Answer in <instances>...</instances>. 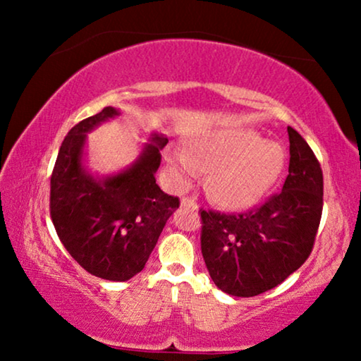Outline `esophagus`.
Masks as SVG:
<instances>
[{
  "mask_svg": "<svg viewBox=\"0 0 361 361\" xmlns=\"http://www.w3.org/2000/svg\"><path fill=\"white\" fill-rule=\"evenodd\" d=\"M180 205L184 207V209H190V210H195V209H197L195 200L192 199V197H182V199H180Z\"/></svg>",
  "mask_w": 361,
  "mask_h": 361,
  "instance_id": "obj_1",
  "label": "esophagus"
}]
</instances>
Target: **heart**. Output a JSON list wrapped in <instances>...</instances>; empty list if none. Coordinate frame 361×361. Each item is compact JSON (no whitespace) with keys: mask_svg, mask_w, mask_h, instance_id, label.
Listing matches in <instances>:
<instances>
[{"mask_svg":"<svg viewBox=\"0 0 361 361\" xmlns=\"http://www.w3.org/2000/svg\"><path fill=\"white\" fill-rule=\"evenodd\" d=\"M284 161L283 146L263 141L258 133L246 128L194 137L189 154L176 149L166 152L177 185H189L197 171L210 172V195L228 209H245L258 202L278 180Z\"/></svg>","mask_w":361,"mask_h":361,"instance_id":"heart-1","label":"heart"}]
</instances>
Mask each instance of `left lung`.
<instances>
[{
    "mask_svg": "<svg viewBox=\"0 0 361 361\" xmlns=\"http://www.w3.org/2000/svg\"><path fill=\"white\" fill-rule=\"evenodd\" d=\"M289 174L283 190L243 214L200 209V248L212 281L236 298L276 288L312 253L324 205L320 162L288 126Z\"/></svg>",
    "mask_w": 361,
    "mask_h": 361,
    "instance_id": "8db88e82",
    "label": "left lung"
}]
</instances>
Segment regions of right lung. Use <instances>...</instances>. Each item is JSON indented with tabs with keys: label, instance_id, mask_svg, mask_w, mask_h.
Instances as JSON below:
<instances>
[{
	"label": "right lung",
	"instance_id": "right-lung-1",
	"mask_svg": "<svg viewBox=\"0 0 361 361\" xmlns=\"http://www.w3.org/2000/svg\"><path fill=\"white\" fill-rule=\"evenodd\" d=\"M118 115L113 106L85 118L63 137L51 176V219L62 245L88 273L128 281L142 271L166 221L179 207L156 184L154 172L167 140L154 135L135 164L97 180L82 167L85 137Z\"/></svg>",
	"mask_w": 361,
	"mask_h": 361
}]
</instances>
